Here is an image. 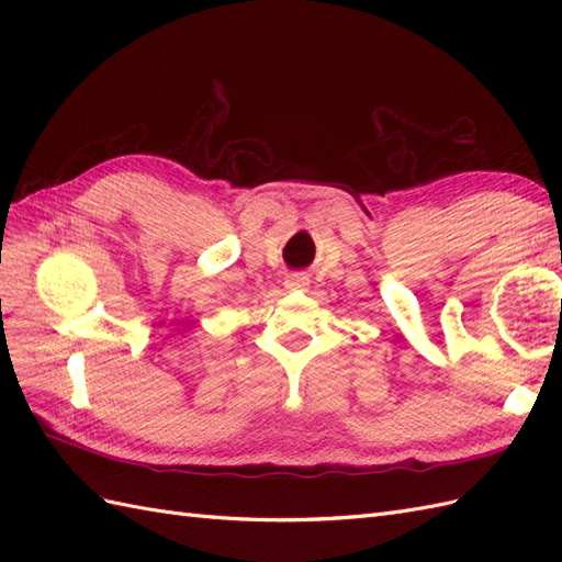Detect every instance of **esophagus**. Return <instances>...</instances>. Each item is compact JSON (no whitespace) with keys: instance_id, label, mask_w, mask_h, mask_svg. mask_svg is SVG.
I'll return each mask as SVG.
<instances>
[{"instance_id":"1","label":"esophagus","mask_w":562,"mask_h":562,"mask_svg":"<svg viewBox=\"0 0 562 562\" xmlns=\"http://www.w3.org/2000/svg\"><path fill=\"white\" fill-rule=\"evenodd\" d=\"M285 288H288V291H307V288H310V277L307 274L285 277Z\"/></svg>"}]
</instances>
